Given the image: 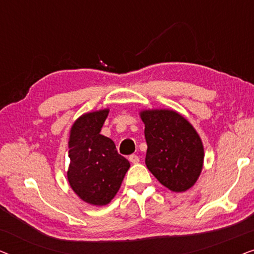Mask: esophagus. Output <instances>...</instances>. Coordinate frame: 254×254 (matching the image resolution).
<instances>
[{
	"label": "esophagus",
	"mask_w": 254,
	"mask_h": 254,
	"mask_svg": "<svg viewBox=\"0 0 254 254\" xmlns=\"http://www.w3.org/2000/svg\"><path fill=\"white\" fill-rule=\"evenodd\" d=\"M128 159H129V162L131 163V164H137V163L140 162V157H138L137 155H130Z\"/></svg>",
	"instance_id": "34e87169"
}]
</instances>
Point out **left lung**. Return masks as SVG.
<instances>
[{"label":"left lung","mask_w":254,"mask_h":254,"mask_svg":"<svg viewBox=\"0 0 254 254\" xmlns=\"http://www.w3.org/2000/svg\"><path fill=\"white\" fill-rule=\"evenodd\" d=\"M147 141L145 165L155 178L172 192H186L199 179L204 150L200 135L175 110L140 111Z\"/></svg>","instance_id":"1"}]
</instances>
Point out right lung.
<instances>
[{"instance_id":"add662e5","label":"right lung","mask_w":254,"mask_h":254,"mask_svg":"<svg viewBox=\"0 0 254 254\" xmlns=\"http://www.w3.org/2000/svg\"><path fill=\"white\" fill-rule=\"evenodd\" d=\"M109 112L103 109L82 114L69 133L68 183L79 199L92 206L111 202L130 166L114 142L100 134Z\"/></svg>"}]
</instances>
